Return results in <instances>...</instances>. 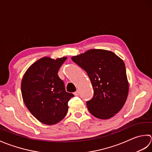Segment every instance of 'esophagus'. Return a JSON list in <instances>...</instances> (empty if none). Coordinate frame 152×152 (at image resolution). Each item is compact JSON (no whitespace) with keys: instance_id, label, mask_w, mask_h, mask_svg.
Segmentation results:
<instances>
[{"instance_id":"obj_1","label":"esophagus","mask_w":152,"mask_h":152,"mask_svg":"<svg viewBox=\"0 0 152 152\" xmlns=\"http://www.w3.org/2000/svg\"><path fill=\"white\" fill-rule=\"evenodd\" d=\"M73 94H74V95L76 96H78L79 95V91H77L76 92H74Z\"/></svg>"}]
</instances>
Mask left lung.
Here are the masks:
<instances>
[{
  "label": "left lung",
  "mask_w": 152,
  "mask_h": 152,
  "mask_svg": "<svg viewBox=\"0 0 152 152\" xmlns=\"http://www.w3.org/2000/svg\"><path fill=\"white\" fill-rule=\"evenodd\" d=\"M72 59L87 73L93 87V98L86 102L90 113L100 119L113 117L122 109L129 94L122 59L103 49H91Z\"/></svg>",
  "instance_id": "8db88e82"
}]
</instances>
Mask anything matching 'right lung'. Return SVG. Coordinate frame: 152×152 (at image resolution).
Here are the masks:
<instances>
[{
  "instance_id": "1",
  "label": "right lung",
  "mask_w": 152,
  "mask_h": 152,
  "mask_svg": "<svg viewBox=\"0 0 152 152\" xmlns=\"http://www.w3.org/2000/svg\"><path fill=\"white\" fill-rule=\"evenodd\" d=\"M66 59L40 58L27 69L21 80L25 105L37 120L46 125H55L66 117L68 102L73 96L66 91L64 81L58 75Z\"/></svg>"
}]
</instances>
